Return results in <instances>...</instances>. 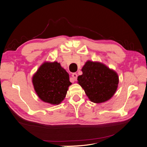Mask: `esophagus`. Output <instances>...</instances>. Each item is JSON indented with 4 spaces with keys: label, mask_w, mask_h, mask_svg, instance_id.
Instances as JSON below:
<instances>
[{
    "label": "esophagus",
    "mask_w": 147,
    "mask_h": 147,
    "mask_svg": "<svg viewBox=\"0 0 147 147\" xmlns=\"http://www.w3.org/2000/svg\"><path fill=\"white\" fill-rule=\"evenodd\" d=\"M72 77H73V78H74V80L75 81L77 80V74L73 73L72 75Z\"/></svg>",
    "instance_id": "obj_1"
}]
</instances>
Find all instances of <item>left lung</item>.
Returning a JSON list of instances; mask_svg holds the SVG:
<instances>
[{"label": "left lung", "instance_id": "8db88e82", "mask_svg": "<svg viewBox=\"0 0 147 147\" xmlns=\"http://www.w3.org/2000/svg\"><path fill=\"white\" fill-rule=\"evenodd\" d=\"M77 83L82 86L91 102L102 103L110 99L117 90L118 74L98 61H87L82 69Z\"/></svg>", "mask_w": 147, "mask_h": 147}]
</instances>
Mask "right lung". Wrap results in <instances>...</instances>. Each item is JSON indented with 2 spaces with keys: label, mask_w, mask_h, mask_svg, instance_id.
Wrapping results in <instances>:
<instances>
[{
  "label": "right lung",
  "mask_w": 147,
  "mask_h": 147,
  "mask_svg": "<svg viewBox=\"0 0 147 147\" xmlns=\"http://www.w3.org/2000/svg\"><path fill=\"white\" fill-rule=\"evenodd\" d=\"M39 99L51 105H59L64 99L70 85L69 75L56 61L44 62L32 78Z\"/></svg>",
  "instance_id": "obj_1"
}]
</instances>
